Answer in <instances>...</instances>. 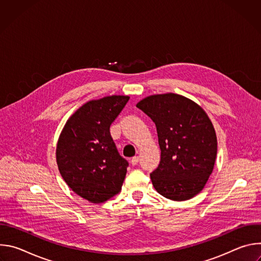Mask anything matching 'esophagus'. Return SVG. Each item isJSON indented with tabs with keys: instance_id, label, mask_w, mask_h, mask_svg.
<instances>
[{
	"instance_id": "1",
	"label": "esophagus",
	"mask_w": 261,
	"mask_h": 261,
	"mask_svg": "<svg viewBox=\"0 0 261 261\" xmlns=\"http://www.w3.org/2000/svg\"><path fill=\"white\" fill-rule=\"evenodd\" d=\"M138 162H139V157H138V156H135V157H133V158L131 159V164H132V165H136Z\"/></svg>"
}]
</instances>
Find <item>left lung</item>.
<instances>
[{
  "instance_id": "1",
  "label": "left lung",
  "mask_w": 261,
  "mask_h": 261,
  "mask_svg": "<svg viewBox=\"0 0 261 261\" xmlns=\"http://www.w3.org/2000/svg\"><path fill=\"white\" fill-rule=\"evenodd\" d=\"M136 106L157 128L161 160L151 173L154 188L174 201L191 199L204 188L214 169L213 123L197 103L173 93L145 97Z\"/></svg>"
}]
</instances>
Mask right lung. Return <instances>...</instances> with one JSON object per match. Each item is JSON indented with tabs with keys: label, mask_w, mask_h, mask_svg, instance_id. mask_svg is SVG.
<instances>
[{
	"label": "right lung",
	"mask_w": 261,
	"mask_h": 261,
	"mask_svg": "<svg viewBox=\"0 0 261 261\" xmlns=\"http://www.w3.org/2000/svg\"><path fill=\"white\" fill-rule=\"evenodd\" d=\"M129 99L113 95L85 103L60 134L59 171L74 193L92 203H102L122 189L128 162L118 153L109 127Z\"/></svg>",
	"instance_id": "right-lung-1"
}]
</instances>
